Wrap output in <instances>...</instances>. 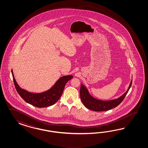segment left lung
<instances>
[{
	"label": "left lung",
	"instance_id": "8db88e82",
	"mask_svg": "<svg viewBox=\"0 0 148 148\" xmlns=\"http://www.w3.org/2000/svg\"><path fill=\"white\" fill-rule=\"evenodd\" d=\"M132 80L130 82L128 89L124 94L122 95L118 98L108 101H103L94 98L90 94L88 90L85 86L83 85V84H81L80 90L81 100L86 108L90 109V110L99 112L110 110L113 108H116L121 103L123 99L125 98L126 95L128 91L130 90L132 85Z\"/></svg>",
	"mask_w": 148,
	"mask_h": 148
}]
</instances>
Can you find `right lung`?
Wrapping results in <instances>:
<instances>
[{"label":"right lung","mask_w":148,"mask_h":148,"mask_svg":"<svg viewBox=\"0 0 148 148\" xmlns=\"http://www.w3.org/2000/svg\"><path fill=\"white\" fill-rule=\"evenodd\" d=\"M14 84L18 94L26 101L37 108H45L54 105L58 100L62 94L65 85L73 78L72 75H66L60 77L50 89L40 93H33L21 88L14 79L12 69Z\"/></svg>","instance_id":"1"}]
</instances>
